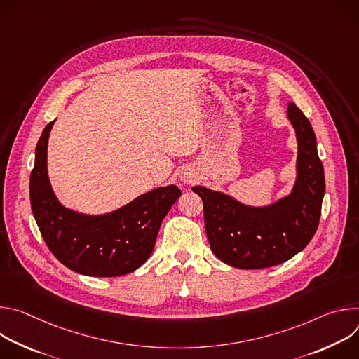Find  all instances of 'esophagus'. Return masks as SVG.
<instances>
[{
	"instance_id": "obj_1",
	"label": "esophagus",
	"mask_w": 359,
	"mask_h": 359,
	"mask_svg": "<svg viewBox=\"0 0 359 359\" xmlns=\"http://www.w3.org/2000/svg\"><path fill=\"white\" fill-rule=\"evenodd\" d=\"M180 180L184 184H194L197 182V175H196V172L193 169H184L180 173Z\"/></svg>"
}]
</instances>
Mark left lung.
<instances>
[{"instance_id": "obj_1", "label": "left lung", "mask_w": 359, "mask_h": 359, "mask_svg": "<svg viewBox=\"0 0 359 359\" xmlns=\"http://www.w3.org/2000/svg\"><path fill=\"white\" fill-rule=\"evenodd\" d=\"M287 118L298 149L295 182L288 194L266 206H250L224 191L191 187L203 200L212 251L231 267L254 270L281 264L304 250L317 231L325 193L317 137L294 102H288Z\"/></svg>"}]
</instances>
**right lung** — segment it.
<instances>
[{
	"label": "right lung",
	"instance_id": "1",
	"mask_svg": "<svg viewBox=\"0 0 359 359\" xmlns=\"http://www.w3.org/2000/svg\"><path fill=\"white\" fill-rule=\"evenodd\" d=\"M54 123L45 126L36 143L29 179L31 209L46 245L64 266L82 276L118 277L137 270L150 257L180 189L156 187L104 215L65 208L48 177V139Z\"/></svg>",
	"mask_w": 359,
	"mask_h": 359
}]
</instances>
